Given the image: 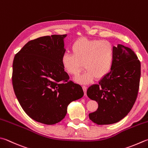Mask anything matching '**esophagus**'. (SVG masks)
Returning <instances> with one entry per match:
<instances>
[{"label":"esophagus","instance_id":"obj_1","mask_svg":"<svg viewBox=\"0 0 148 148\" xmlns=\"http://www.w3.org/2000/svg\"><path fill=\"white\" fill-rule=\"evenodd\" d=\"M87 87L86 86H82V89L84 90V95H86V91H87Z\"/></svg>","mask_w":148,"mask_h":148}]
</instances>
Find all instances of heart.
<instances>
[{
    "label": "heart",
    "instance_id": "heart-1",
    "mask_svg": "<svg viewBox=\"0 0 148 148\" xmlns=\"http://www.w3.org/2000/svg\"><path fill=\"white\" fill-rule=\"evenodd\" d=\"M72 53H65L61 57V64L67 73L76 76L83 69L86 70L75 81L88 84L96 79H101L110 73L114 61L113 44L108 40L81 37L71 46Z\"/></svg>",
    "mask_w": 148,
    "mask_h": 148
}]
</instances>
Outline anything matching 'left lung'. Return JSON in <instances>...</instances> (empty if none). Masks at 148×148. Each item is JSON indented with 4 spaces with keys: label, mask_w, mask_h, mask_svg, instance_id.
Listing matches in <instances>:
<instances>
[{
    "label": "left lung",
    "mask_w": 148,
    "mask_h": 148,
    "mask_svg": "<svg viewBox=\"0 0 148 148\" xmlns=\"http://www.w3.org/2000/svg\"><path fill=\"white\" fill-rule=\"evenodd\" d=\"M113 64L98 84L91 86L87 95L98 103L89 117L98 125L116 123L132 110L137 97L140 79V62L132 49L121 44L113 46Z\"/></svg>",
    "instance_id": "1"
}]
</instances>
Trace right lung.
<instances>
[{
	"mask_svg": "<svg viewBox=\"0 0 148 148\" xmlns=\"http://www.w3.org/2000/svg\"><path fill=\"white\" fill-rule=\"evenodd\" d=\"M66 36L30 40L14 57L12 83L16 98L30 118L44 124L60 122L68 106L84 95L81 86L69 81L61 64Z\"/></svg>",
	"mask_w": 148,
	"mask_h": 148,
	"instance_id": "obj_1",
	"label": "right lung"
}]
</instances>
